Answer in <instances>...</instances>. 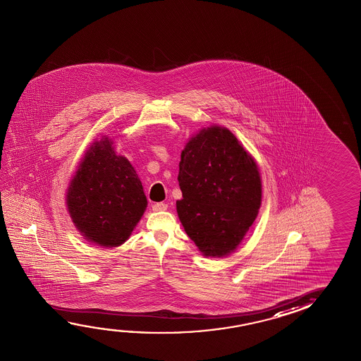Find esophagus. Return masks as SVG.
I'll use <instances>...</instances> for the list:
<instances>
[{
    "instance_id": "esophagus-1",
    "label": "esophagus",
    "mask_w": 361,
    "mask_h": 361,
    "mask_svg": "<svg viewBox=\"0 0 361 361\" xmlns=\"http://www.w3.org/2000/svg\"><path fill=\"white\" fill-rule=\"evenodd\" d=\"M167 209V204L165 202H156L152 205V210L154 212H162V210H166Z\"/></svg>"
}]
</instances>
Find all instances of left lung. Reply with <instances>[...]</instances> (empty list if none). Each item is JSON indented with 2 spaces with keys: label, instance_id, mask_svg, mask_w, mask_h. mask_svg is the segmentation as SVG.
I'll return each instance as SVG.
<instances>
[{
  "label": "left lung",
  "instance_id": "1",
  "mask_svg": "<svg viewBox=\"0 0 361 361\" xmlns=\"http://www.w3.org/2000/svg\"><path fill=\"white\" fill-rule=\"evenodd\" d=\"M178 167L176 209L185 231L202 255H229L258 215V166L231 130L213 126L190 140Z\"/></svg>",
  "mask_w": 361,
  "mask_h": 361
}]
</instances>
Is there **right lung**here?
Here are the masks:
<instances>
[{"instance_id":"1","label":"right lung","mask_w":361,"mask_h":361,"mask_svg":"<svg viewBox=\"0 0 361 361\" xmlns=\"http://www.w3.org/2000/svg\"><path fill=\"white\" fill-rule=\"evenodd\" d=\"M66 205L89 242L118 247L140 221L147 199L130 161L117 156L106 137L87 151L68 189Z\"/></svg>"}]
</instances>
